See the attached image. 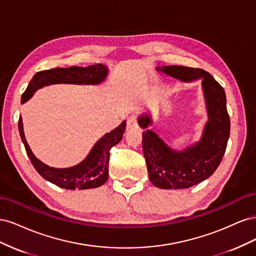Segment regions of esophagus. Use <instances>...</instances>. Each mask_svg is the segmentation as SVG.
<instances>
[{
  "instance_id": "obj_1",
  "label": "esophagus",
  "mask_w": 256,
  "mask_h": 256,
  "mask_svg": "<svg viewBox=\"0 0 256 256\" xmlns=\"http://www.w3.org/2000/svg\"><path fill=\"white\" fill-rule=\"evenodd\" d=\"M138 126V122H136V118L134 116H129L127 118V130L130 129H134Z\"/></svg>"
}]
</instances>
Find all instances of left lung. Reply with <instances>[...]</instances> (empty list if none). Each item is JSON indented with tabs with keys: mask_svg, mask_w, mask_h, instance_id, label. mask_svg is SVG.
Returning a JSON list of instances; mask_svg holds the SVG:
<instances>
[{
	"mask_svg": "<svg viewBox=\"0 0 256 256\" xmlns=\"http://www.w3.org/2000/svg\"><path fill=\"white\" fill-rule=\"evenodd\" d=\"M157 70L182 82L202 80L208 122L200 142L184 150H174L148 129L152 124L148 114L138 120L144 129L142 147L150 182L160 189L190 188L212 175L226 152L230 128L226 92L203 69L173 65L157 67Z\"/></svg>",
	"mask_w": 256,
	"mask_h": 256,
	"instance_id": "obj_1",
	"label": "left lung"
}]
</instances>
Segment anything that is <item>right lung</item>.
I'll list each match as a JSON object with an SVG mask.
<instances>
[{
  "label": "right lung",
  "mask_w": 256,
  "mask_h": 256,
  "mask_svg": "<svg viewBox=\"0 0 256 256\" xmlns=\"http://www.w3.org/2000/svg\"><path fill=\"white\" fill-rule=\"evenodd\" d=\"M106 74L108 68L104 64L90 65L88 67L72 66L68 68H53L49 70L40 72L35 74L32 80L30 81L28 88L22 94L21 104L26 102L38 88H42L46 85L58 83L97 85L106 78ZM18 128L30 162L36 171L46 180L68 190H84L98 188L108 180L110 150L122 140V134L125 132L126 120H124L118 128L113 129L109 134H106L98 140L88 157L79 164L68 168H51L35 157L26 140L21 116L19 118Z\"/></svg>",
  "instance_id": "right-lung-1"
}]
</instances>
